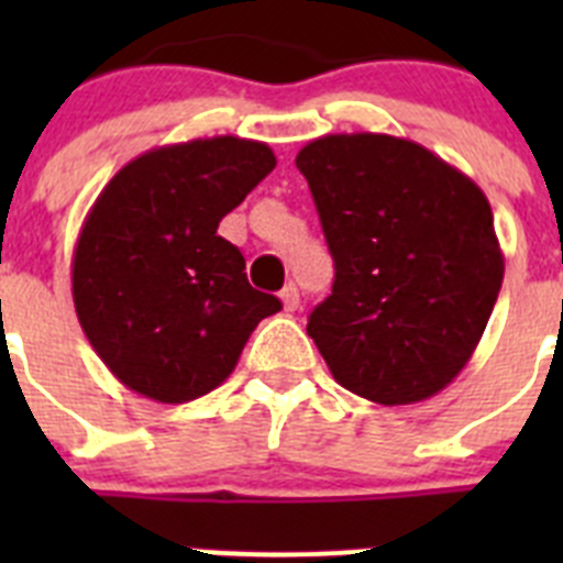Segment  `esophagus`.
<instances>
[{"label": "esophagus", "mask_w": 563, "mask_h": 563, "mask_svg": "<svg viewBox=\"0 0 563 563\" xmlns=\"http://www.w3.org/2000/svg\"><path fill=\"white\" fill-rule=\"evenodd\" d=\"M278 298H282V305H285V312H296L298 310V287L296 285H287L285 290L278 292Z\"/></svg>", "instance_id": "1"}]
</instances>
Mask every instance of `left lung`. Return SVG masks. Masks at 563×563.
<instances>
[{
	"instance_id": "8db88e82",
	"label": "left lung",
	"mask_w": 563,
	"mask_h": 563,
	"mask_svg": "<svg viewBox=\"0 0 563 563\" xmlns=\"http://www.w3.org/2000/svg\"><path fill=\"white\" fill-rule=\"evenodd\" d=\"M296 166L335 262L307 335L357 397H434L465 369L499 298L490 202L460 168L391 134H324Z\"/></svg>"
}]
</instances>
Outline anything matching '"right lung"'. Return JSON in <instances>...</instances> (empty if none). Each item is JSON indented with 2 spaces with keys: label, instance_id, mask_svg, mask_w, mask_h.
<instances>
[{
  "label": "right lung",
  "instance_id": "obj_1",
  "mask_svg": "<svg viewBox=\"0 0 563 563\" xmlns=\"http://www.w3.org/2000/svg\"><path fill=\"white\" fill-rule=\"evenodd\" d=\"M276 168L267 143L233 134L152 148L98 194L73 253L81 330L126 389L186 402L217 389L262 318L222 217Z\"/></svg>",
  "mask_w": 563,
  "mask_h": 563
}]
</instances>
